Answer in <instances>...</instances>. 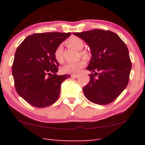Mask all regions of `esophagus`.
Masks as SVG:
<instances>
[{
  "mask_svg": "<svg viewBox=\"0 0 145 145\" xmlns=\"http://www.w3.org/2000/svg\"><path fill=\"white\" fill-rule=\"evenodd\" d=\"M78 76V74H72V75H71V78H76Z\"/></svg>",
  "mask_w": 145,
  "mask_h": 145,
  "instance_id": "1",
  "label": "esophagus"
}]
</instances>
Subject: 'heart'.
<instances>
[{
  "instance_id": "heart-1",
  "label": "heart",
  "mask_w": 145,
  "mask_h": 145,
  "mask_svg": "<svg viewBox=\"0 0 145 145\" xmlns=\"http://www.w3.org/2000/svg\"><path fill=\"white\" fill-rule=\"evenodd\" d=\"M67 44L69 46L72 47L77 50L80 51V55L82 57H84V59H88L90 57V54L88 51L86 50H82L84 47V41L80 37H72L68 39L67 41ZM63 47L62 45H59L55 49L54 55L55 58L59 63H62L63 61ZM86 63L84 59H80L78 61H75V62L68 63L66 65H65L62 68L61 71L63 73H66V74H78L80 72L82 68L86 66Z\"/></svg>"
}]
</instances>
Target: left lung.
I'll use <instances>...</instances> for the list:
<instances>
[{
	"label": "left lung",
	"mask_w": 145,
	"mask_h": 145,
	"mask_svg": "<svg viewBox=\"0 0 145 145\" xmlns=\"http://www.w3.org/2000/svg\"><path fill=\"white\" fill-rule=\"evenodd\" d=\"M88 43L92 57L87 70L90 82L83 87L91 102L107 105L116 100L127 86L131 69L127 47L116 33L94 29L73 33Z\"/></svg>",
	"instance_id": "obj_1"
}]
</instances>
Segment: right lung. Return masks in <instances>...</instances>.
Listing matches in <instances>:
<instances>
[{"instance_id": "obj_1", "label": "right lung", "mask_w": 145, "mask_h": 145, "mask_svg": "<svg viewBox=\"0 0 145 145\" xmlns=\"http://www.w3.org/2000/svg\"><path fill=\"white\" fill-rule=\"evenodd\" d=\"M71 32H46L27 36L16 51L12 72L18 94L31 106L45 108L56 102L61 84L71 75H57L56 47Z\"/></svg>"}]
</instances>
